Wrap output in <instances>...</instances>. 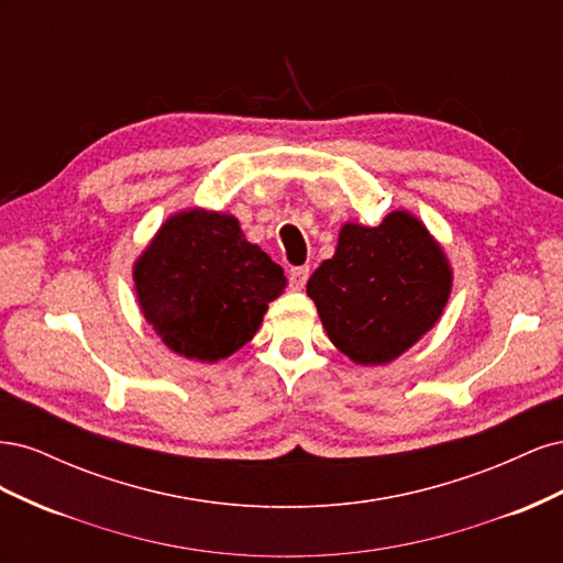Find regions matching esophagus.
<instances>
[{
    "label": "esophagus",
    "instance_id": "34e87169",
    "mask_svg": "<svg viewBox=\"0 0 563 563\" xmlns=\"http://www.w3.org/2000/svg\"><path fill=\"white\" fill-rule=\"evenodd\" d=\"M310 279V267L302 265V267H294L291 272H288V282H291V288H296V291H300V288L308 284Z\"/></svg>",
    "mask_w": 563,
    "mask_h": 563
}]
</instances>
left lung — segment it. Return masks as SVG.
<instances>
[{
  "label": "left lung",
  "instance_id": "obj_1",
  "mask_svg": "<svg viewBox=\"0 0 563 563\" xmlns=\"http://www.w3.org/2000/svg\"><path fill=\"white\" fill-rule=\"evenodd\" d=\"M451 282V265L428 228L408 211H391L378 228L343 225L308 296L331 343L356 364L378 366L434 327Z\"/></svg>",
  "mask_w": 563,
  "mask_h": 563
}]
</instances>
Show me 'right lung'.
Wrapping results in <instances>:
<instances>
[{
    "label": "right lung",
    "mask_w": 563,
    "mask_h": 563,
    "mask_svg": "<svg viewBox=\"0 0 563 563\" xmlns=\"http://www.w3.org/2000/svg\"><path fill=\"white\" fill-rule=\"evenodd\" d=\"M143 317L174 352L225 360L258 331L284 269L244 240L240 220L190 209L172 216L133 265Z\"/></svg>",
    "instance_id": "obj_1"
}]
</instances>
